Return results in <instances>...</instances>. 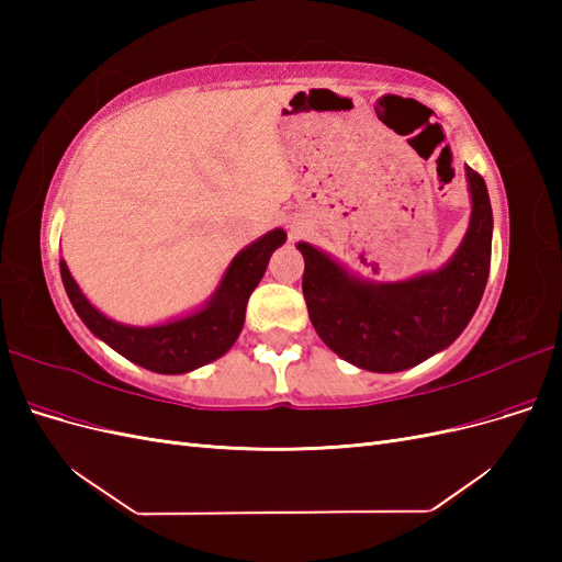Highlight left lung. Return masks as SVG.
<instances>
[{"mask_svg":"<svg viewBox=\"0 0 562 562\" xmlns=\"http://www.w3.org/2000/svg\"><path fill=\"white\" fill-rule=\"evenodd\" d=\"M471 220L446 267L396 283L356 279L330 255L300 241L302 293L318 337L345 361L398 372L443 351L469 326L485 291L492 209L485 180L467 168Z\"/></svg>","mask_w":562,"mask_h":562,"instance_id":"left-lung-1","label":"left lung"}]
</instances>
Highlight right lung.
<instances>
[{
    "instance_id": "obj_1",
    "label": "right lung",
    "mask_w": 562,
    "mask_h": 562,
    "mask_svg": "<svg viewBox=\"0 0 562 562\" xmlns=\"http://www.w3.org/2000/svg\"><path fill=\"white\" fill-rule=\"evenodd\" d=\"M285 241L283 229H271L246 246L227 267L213 297L190 316L168 321L164 326H124L100 314L79 291L65 260L60 277L75 312L95 337L103 339L124 359L161 375H180L220 359L239 337L246 321V304L260 283L271 252Z\"/></svg>"
}]
</instances>
